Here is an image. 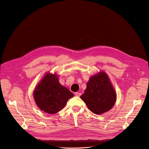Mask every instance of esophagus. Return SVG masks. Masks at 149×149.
Here are the masks:
<instances>
[{"label": "esophagus", "mask_w": 149, "mask_h": 149, "mask_svg": "<svg viewBox=\"0 0 149 149\" xmlns=\"http://www.w3.org/2000/svg\"><path fill=\"white\" fill-rule=\"evenodd\" d=\"M75 96H77V97H79L81 95V93H78V92H77V93H75Z\"/></svg>", "instance_id": "34e87169"}]
</instances>
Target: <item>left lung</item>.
<instances>
[{"instance_id":"obj_1","label":"left lung","mask_w":149,"mask_h":149,"mask_svg":"<svg viewBox=\"0 0 149 149\" xmlns=\"http://www.w3.org/2000/svg\"><path fill=\"white\" fill-rule=\"evenodd\" d=\"M80 98L93 113L100 115L112 109L116 102V93L107 74L101 71L90 78Z\"/></svg>"}]
</instances>
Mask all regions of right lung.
Listing matches in <instances>:
<instances>
[{
  "label": "right lung",
  "mask_w": 149,
  "mask_h": 149,
  "mask_svg": "<svg viewBox=\"0 0 149 149\" xmlns=\"http://www.w3.org/2000/svg\"><path fill=\"white\" fill-rule=\"evenodd\" d=\"M37 106L45 112L55 114L62 109L74 94L59 83L56 74L47 72L33 93Z\"/></svg>",
  "instance_id": "obj_1"
}]
</instances>
